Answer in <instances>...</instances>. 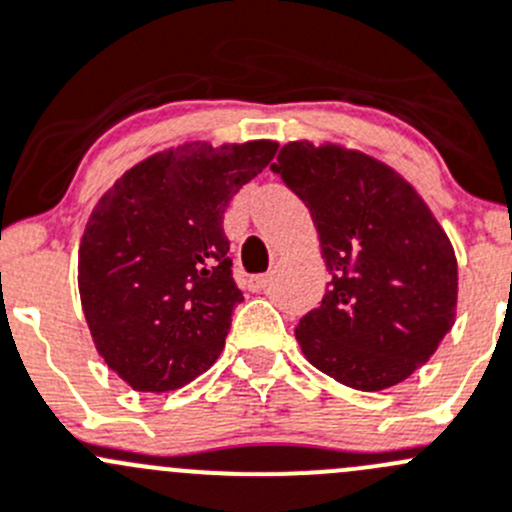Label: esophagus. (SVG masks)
<instances>
[{
	"label": "esophagus",
	"instance_id": "obj_1",
	"mask_svg": "<svg viewBox=\"0 0 512 512\" xmlns=\"http://www.w3.org/2000/svg\"><path fill=\"white\" fill-rule=\"evenodd\" d=\"M267 285H270V277H267V275H250V277H247V290H250V292H262Z\"/></svg>",
	"mask_w": 512,
	"mask_h": 512
}]
</instances>
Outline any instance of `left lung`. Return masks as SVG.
I'll use <instances>...</instances> for the list:
<instances>
[{"instance_id": "8db88e82", "label": "left lung", "mask_w": 512, "mask_h": 512, "mask_svg": "<svg viewBox=\"0 0 512 512\" xmlns=\"http://www.w3.org/2000/svg\"><path fill=\"white\" fill-rule=\"evenodd\" d=\"M270 170L310 210L330 272L320 307L295 327L302 352L347 388H393L455 322L448 235L410 182L362 152L290 142Z\"/></svg>"}]
</instances>
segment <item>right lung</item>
I'll return each mask as SVG.
<instances>
[{
  "label": "right lung",
  "instance_id": "right-lung-1",
  "mask_svg": "<svg viewBox=\"0 0 512 512\" xmlns=\"http://www.w3.org/2000/svg\"><path fill=\"white\" fill-rule=\"evenodd\" d=\"M270 140L190 142L124 172L79 245V297L94 347L140 393L195 380L225 347L242 292L225 210L275 157Z\"/></svg>",
  "mask_w": 512,
  "mask_h": 512
}]
</instances>
